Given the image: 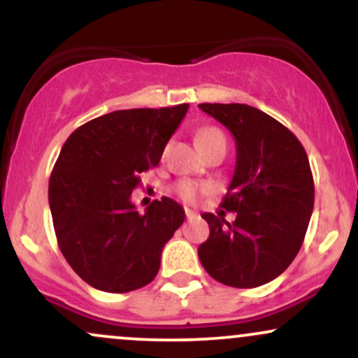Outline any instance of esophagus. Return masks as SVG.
Listing matches in <instances>:
<instances>
[{"mask_svg":"<svg viewBox=\"0 0 358 358\" xmlns=\"http://www.w3.org/2000/svg\"><path fill=\"white\" fill-rule=\"evenodd\" d=\"M185 215H187V220H193L196 219V213L190 210V208H185Z\"/></svg>","mask_w":358,"mask_h":358,"instance_id":"esophagus-1","label":"esophagus"}]
</instances>
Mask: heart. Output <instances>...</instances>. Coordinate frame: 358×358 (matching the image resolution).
I'll list each match as a JSON object with an SVG mask.
<instances>
[{
  "mask_svg": "<svg viewBox=\"0 0 358 358\" xmlns=\"http://www.w3.org/2000/svg\"><path fill=\"white\" fill-rule=\"evenodd\" d=\"M219 138H224V134H222L219 129H215V127H202V129L196 133L195 141L200 150H202V148L208 145V143L215 141V139ZM207 190H208L207 187H200V185L192 183V182H180L176 185V193H178L183 200H187V202H195V200L199 199L200 193Z\"/></svg>",
  "mask_w": 358,
  "mask_h": 358,
  "instance_id": "b5f03b06",
  "label": "heart"
}]
</instances>
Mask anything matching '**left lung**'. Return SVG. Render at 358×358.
<instances>
[{"instance_id":"obj_1","label":"left lung","mask_w":358,"mask_h":358,"mask_svg":"<svg viewBox=\"0 0 358 358\" xmlns=\"http://www.w3.org/2000/svg\"><path fill=\"white\" fill-rule=\"evenodd\" d=\"M236 139V170L199 257L215 281L257 287L285 273L301 249L315 203L305 148L281 122L248 104H199Z\"/></svg>"}]
</instances>
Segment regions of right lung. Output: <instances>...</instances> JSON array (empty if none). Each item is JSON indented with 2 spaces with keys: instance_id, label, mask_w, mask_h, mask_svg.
<instances>
[{
  "instance_id": "1",
  "label": "right lung",
  "mask_w": 358,
  "mask_h": 358,
  "mask_svg": "<svg viewBox=\"0 0 358 358\" xmlns=\"http://www.w3.org/2000/svg\"><path fill=\"white\" fill-rule=\"evenodd\" d=\"M188 104L114 110L67 138L48 183L59 248L87 285L127 293L155 279L162 250L185 220L175 200L145 213L131 202L139 173L156 166Z\"/></svg>"
}]
</instances>
